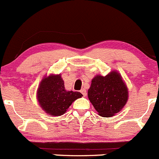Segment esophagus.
<instances>
[{
	"mask_svg": "<svg viewBox=\"0 0 159 159\" xmlns=\"http://www.w3.org/2000/svg\"><path fill=\"white\" fill-rule=\"evenodd\" d=\"M80 93H81L83 95V96H86V95H87V93H86V89H82L81 90H80Z\"/></svg>",
	"mask_w": 159,
	"mask_h": 159,
	"instance_id": "esophagus-1",
	"label": "esophagus"
}]
</instances>
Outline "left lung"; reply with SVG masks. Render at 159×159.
Instances as JSON below:
<instances>
[{
  "label": "left lung",
  "instance_id": "left-lung-1",
  "mask_svg": "<svg viewBox=\"0 0 159 159\" xmlns=\"http://www.w3.org/2000/svg\"><path fill=\"white\" fill-rule=\"evenodd\" d=\"M89 101L99 115L109 117L119 112L128 100V89L117 72L96 76L88 90Z\"/></svg>",
  "mask_w": 159,
  "mask_h": 159
}]
</instances>
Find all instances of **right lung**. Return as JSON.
<instances>
[{
    "label": "right lung",
    "instance_id": "add662e5",
    "mask_svg": "<svg viewBox=\"0 0 159 159\" xmlns=\"http://www.w3.org/2000/svg\"><path fill=\"white\" fill-rule=\"evenodd\" d=\"M37 94L42 109L53 116L64 114L73 101L83 96L80 92L66 91L60 74L44 77L40 82Z\"/></svg>",
    "mask_w": 159,
    "mask_h": 159
}]
</instances>
